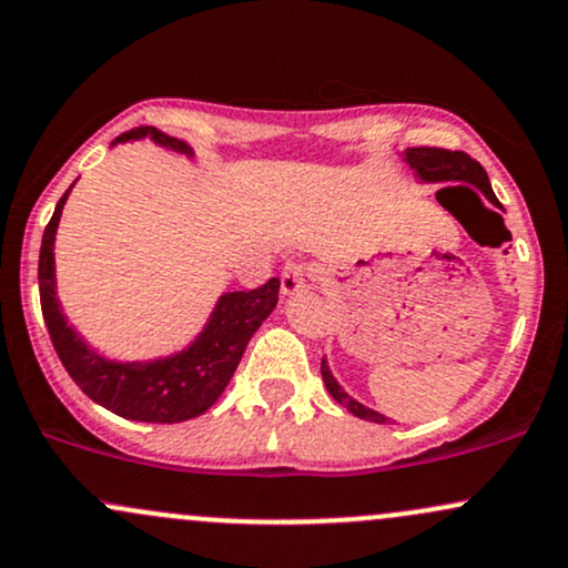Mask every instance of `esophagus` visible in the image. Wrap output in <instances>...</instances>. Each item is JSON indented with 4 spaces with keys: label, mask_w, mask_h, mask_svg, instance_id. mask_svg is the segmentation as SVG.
Returning <instances> with one entry per match:
<instances>
[{
    "label": "esophagus",
    "mask_w": 568,
    "mask_h": 568,
    "mask_svg": "<svg viewBox=\"0 0 568 568\" xmlns=\"http://www.w3.org/2000/svg\"><path fill=\"white\" fill-rule=\"evenodd\" d=\"M311 271L305 263H297V260H290L282 267V295H295L297 290H303L308 284Z\"/></svg>",
    "instance_id": "esophagus-1"
}]
</instances>
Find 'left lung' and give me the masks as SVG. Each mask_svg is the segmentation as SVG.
Listing matches in <instances>:
<instances>
[{
	"instance_id": "1",
	"label": "left lung",
	"mask_w": 568,
	"mask_h": 568,
	"mask_svg": "<svg viewBox=\"0 0 568 568\" xmlns=\"http://www.w3.org/2000/svg\"><path fill=\"white\" fill-rule=\"evenodd\" d=\"M405 161L410 163V169L426 182H469L475 184V187H480V193H486V199L490 203L499 206L494 190H490L486 169H483L475 158H469L467 152L443 150V146H410V150H405ZM458 187H467V184H458ZM443 190H450V187H443ZM443 190H439V193H443ZM322 378H324V386H327V392L335 397V403H341L348 413H354L356 418H365V422H375V424L392 422V418H386L384 413L369 410V407L356 403L354 397H348V394L337 386V381L333 378V373H329L327 362L324 359H322Z\"/></svg>"
}]
</instances>
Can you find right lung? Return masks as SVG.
Returning <instances> with one entry per match:
<instances>
[{
	"label": "right lung",
	"instance_id": "right-lung-1",
	"mask_svg": "<svg viewBox=\"0 0 568 568\" xmlns=\"http://www.w3.org/2000/svg\"><path fill=\"white\" fill-rule=\"evenodd\" d=\"M144 136L161 146H169V150L193 155L187 144L174 136H165L152 125L125 131L123 136H118V142ZM67 195L69 190L61 195L59 206L50 216L40 246L42 316L61 365L93 403L118 413V416L131 418V422L180 424L206 413L231 384L250 337L276 308L278 278H267L257 290L222 295L206 329L182 354L155 362H110L82 343V337L67 324L59 301H55L53 241Z\"/></svg>",
	"mask_w": 568,
	"mask_h": 568
}]
</instances>
